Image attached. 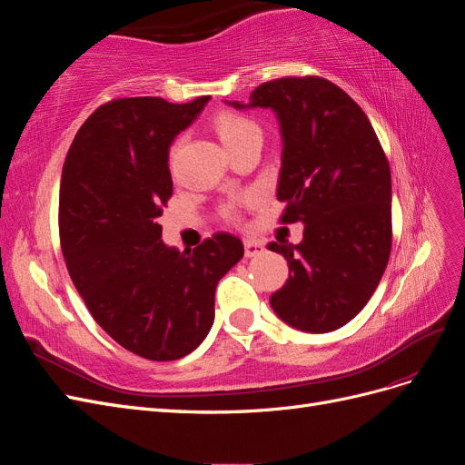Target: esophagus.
Here are the masks:
<instances>
[{"mask_svg": "<svg viewBox=\"0 0 465 465\" xmlns=\"http://www.w3.org/2000/svg\"><path fill=\"white\" fill-rule=\"evenodd\" d=\"M263 252H265V246H263V244H260V242H256V241H252V238H246V241H244V256H246V258L262 256Z\"/></svg>", "mask_w": 465, "mask_h": 465, "instance_id": "1", "label": "esophagus"}]
</instances>
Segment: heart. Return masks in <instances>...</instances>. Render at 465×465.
<instances>
[{"mask_svg": "<svg viewBox=\"0 0 465 465\" xmlns=\"http://www.w3.org/2000/svg\"><path fill=\"white\" fill-rule=\"evenodd\" d=\"M213 124L224 147H232L236 143H242L248 137L262 135L258 124L248 120L246 116L236 114V112H219Z\"/></svg>", "mask_w": 465, "mask_h": 465, "instance_id": "1", "label": "heart"}]
</instances>
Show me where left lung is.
<instances>
[{"label":"left lung","mask_w":465,"mask_h":465,"mask_svg":"<svg viewBox=\"0 0 465 465\" xmlns=\"http://www.w3.org/2000/svg\"><path fill=\"white\" fill-rule=\"evenodd\" d=\"M236 110L270 108L281 132V221L302 223L299 244L272 242L289 265L272 294L291 328L328 333L353 320L376 291L391 250V176L367 114L322 77H283Z\"/></svg>","instance_id":"1"}]
</instances>
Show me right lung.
I'll list each match as a JSON object with an SVG mask.
<instances>
[{"label":"right lung","mask_w":465,"mask_h":465,"mask_svg":"<svg viewBox=\"0 0 465 465\" xmlns=\"http://www.w3.org/2000/svg\"><path fill=\"white\" fill-rule=\"evenodd\" d=\"M209 96L112 101L81 125L64 163L60 238L67 272L112 340L149 361H176L213 326L219 279L244 256L219 232L192 252L163 242L173 195L168 153Z\"/></svg>","instance_id":"obj_1"}]
</instances>
